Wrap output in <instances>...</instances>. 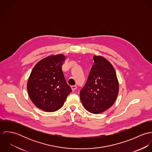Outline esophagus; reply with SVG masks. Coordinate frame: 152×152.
<instances>
[{
  "instance_id": "esophagus-1",
  "label": "esophagus",
  "mask_w": 152,
  "mask_h": 152,
  "mask_svg": "<svg viewBox=\"0 0 152 152\" xmlns=\"http://www.w3.org/2000/svg\"><path fill=\"white\" fill-rule=\"evenodd\" d=\"M77 88V87L76 86H71V89H72V90L73 91H74L75 90H76Z\"/></svg>"
}]
</instances>
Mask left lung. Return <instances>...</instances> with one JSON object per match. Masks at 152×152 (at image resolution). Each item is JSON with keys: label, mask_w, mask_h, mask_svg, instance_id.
<instances>
[{"label": "left lung", "mask_w": 152, "mask_h": 152, "mask_svg": "<svg viewBox=\"0 0 152 152\" xmlns=\"http://www.w3.org/2000/svg\"><path fill=\"white\" fill-rule=\"evenodd\" d=\"M87 83L80 95L88 112L98 114L107 110L115 103L119 92V83L113 65L104 57L95 56Z\"/></svg>", "instance_id": "left-lung-1"}]
</instances>
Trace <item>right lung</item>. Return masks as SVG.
<instances>
[{
	"label": "right lung",
	"mask_w": 152,
	"mask_h": 152,
	"mask_svg": "<svg viewBox=\"0 0 152 152\" xmlns=\"http://www.w3.org/2000/svg\"><path fill=\"white\" fill-rule=\"evenodd\" d=\"M65 60L63 54L48 56L35 65L28 78L29 97L44 111L54 112L61 108L71 92L61 68Z\"/></svg>",
	"instance_id": "1"
}]
</instances>
